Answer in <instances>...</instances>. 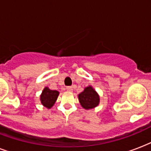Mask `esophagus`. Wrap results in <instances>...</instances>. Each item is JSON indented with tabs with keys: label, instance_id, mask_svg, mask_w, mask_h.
Wrapping results in <instances>:
<instances>
[{
	"label": "esophagus",
	"instance_id": "34e87169",
	"mask_svg": "<svg viewBox=\"0 0 151 151\" xmlns=\"http://www.w3.org/2000/svg\"><path fill=\"white\" fill-rule=\"evenodd\" d=\"M66 90H67L68 91L72 92V91H73V86H67V87H66Z\"/></svg>",
	"mask_w": 151,
	"mask_h": 151
}]
</instances>
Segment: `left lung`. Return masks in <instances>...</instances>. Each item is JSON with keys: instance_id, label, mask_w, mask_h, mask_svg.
Returning <instances> with one entry per match:
<instances>
[{"instance_id": "8db88e82", "label": "left lung", "mask_w": 151, "mask_h": 151, "mask_svg": "<svg viewBox=\"0 0 151 151\" xmlns=\"http://www.w3.org/2000/svg\"><path fill=\"white\" fill-rule=\"evenodd\" d=\"M78 99L82 107L86 110L95 108L100 102V96L92 86L85 87L83 91L78 94Z\"/></svg>"}]
</instances>
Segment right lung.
<instances>
[{
	"label": "right lung",
	"instance_id": "right-lung-1",
	"mask_svg": "<svg viewBox=\"0 0 151 151\" xmlns=\"http://www.w3.org/2000/svg\"><path fill=\"white\" fill-rule=\"evenodd\" d=\"M59 94V91L50 90L48 86H45L40 95L41 103L45 108L51 109L57 101Z\"/></svg>",
	"mask_w": 151,
	"mask_h": 151
}]
</instances>
